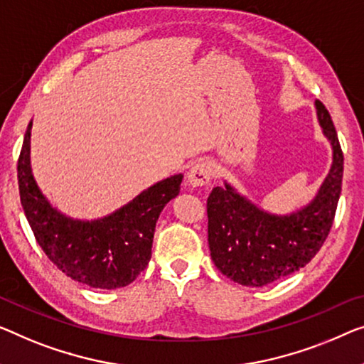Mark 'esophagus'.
Wrapping results in <instances>:
<instances>
[{
    "label": "esophagus",
    "mask_w": 364,
    "mask_h": 364,
    "mask_svg": "<svg viewBox=\"0 0 364 364\" xmlns=\"http://www.w3.org/2000/svg\"><path fill=\"white\" fill-rule=\"evenodd\" d=\"M214 176V166L209 160H200L188 171V181L193 188L208 186Z\"/></svg>",
    "instance_id": "obj_1"
}]
</instances>
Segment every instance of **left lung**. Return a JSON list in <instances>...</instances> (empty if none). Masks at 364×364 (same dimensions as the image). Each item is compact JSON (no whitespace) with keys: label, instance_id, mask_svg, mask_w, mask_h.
Listing matches in <instances>:
<instances>
[{"label":"left lung","instance_id":"1","mask_svg":"<svg viewBox=\"0 0 364 364\" xmlns=\"http://www.w3.org/2000/svg\"><path fill=\"white\" fill-rule=\"evenodd\" d=\"M316 109L332 145L333 161L311 204L289 215H274L257 208L227 183L209 194L210 257L217 269L238 284L259 287L304 268L332 229L341 193L343 151L327 107L317 100Z\"/></svg>","mask_w":364,"mask_h":364}]
</instances>
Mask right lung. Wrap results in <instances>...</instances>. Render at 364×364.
<instances>
[{
  "label": "right lung",
  "instance_id": "right-lung-1",
  "mask_svg": "<svg viewBox=\"0 0 364 364\" xmlns=\"http://www.w3.org/2000/svg\"><path fill=\"white\" fill-rule=\"evenodd\" d=\"M31 129L32 122L18 160V181L21 204L37 243L58 269L81 284L100 289L130 284L147 268L156 220L168 200L180 193L183 175L154 184L102 219H70L52 208L34 181Z\"/></svg>",
  "mask_w": 364,
  "mask_h": 364
}]
</instances>
